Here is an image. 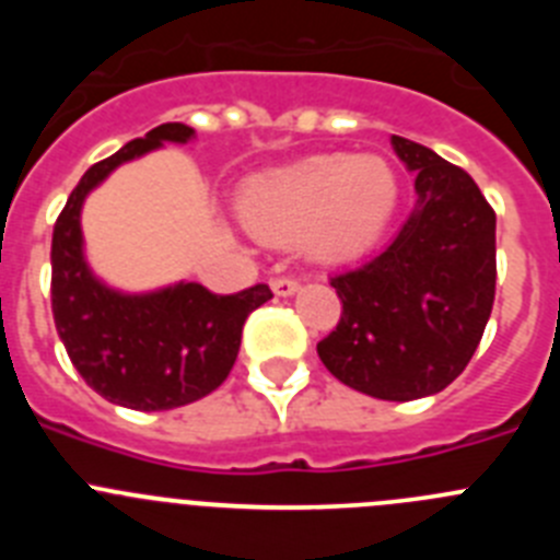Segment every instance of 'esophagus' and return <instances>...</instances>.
<instances>
[{"mask_svg": "<svg viewBox=\"0 0 560 560\" xmlns=\"http://www.w3.org/2000/svg\"><path fill=\"white\" fill-rule=\"evenodd\" d=\"M271 291H275L277 296H291L300 291V280H294V277H275V280H271Z\"/></svg>", "mask_w": 560, "mask_h": 560, "instance_id": "esophagus-1", "label": "esophagus"}]
</instances>
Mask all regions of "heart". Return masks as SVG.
Masks as SVG:
<instances>
[{"label":"heart","mask_w":560,"mask_h":560,"mask_svg":"<svg viewBox=\"0 0 560 560\" xmlns=\"http://www.w3.org/2000/svg\"><path fill=\"white\" fill-rule=\"evenodd\" d=\"M395 205L398 176L387 160L328 153L246 182L237 215L264 244H303L319 260H345L373 244Z\"/></svg>","instance_id":"heart-1"}]
</instances>
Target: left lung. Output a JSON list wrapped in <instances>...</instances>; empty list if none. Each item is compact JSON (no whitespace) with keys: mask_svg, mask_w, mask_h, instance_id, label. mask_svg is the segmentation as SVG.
Listing matches in <instances>:
<instances>
[{"mask_svg":"<svg viewBox=\"0 0 560 560\" xmlns=\"http://www.w3.org/2000/svg\"><path fill=\"white\" fill-rule=\"evenodd\" d=\"M415 173V210L355 269L330 277L341 316L316 353L348 387L381 400L446 389L485 334L497 294V212L477 182L432 148L393 137Z\"/></svg>","mask_w":560,"mask_h":560,"instance_id":"obj_1","label":"left lung"}]
</instances>
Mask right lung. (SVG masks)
<instances>
[{
	"instance_id": "add662e5",
	"label": "right lung",
	"mask_w": 560,
	"mask_h": 560,
	"mask_svg": "<svg viewBox=\"0 0 560 560\" xmlns=\"http://www.w3.org/2000/svg\"><path fill=\"white\" fill-rule=\"evenodd\" d=\"M192 128L165 122L83 173L52 230V319L69 359L89 387L117 407L162 412L205 398L230 375L246 316L271 300L257 283L237 294H212L176 283L148 294H122L101 283L83 257L81 207L122 162L187 142Z\"/></svg>"
}]
</instances>
